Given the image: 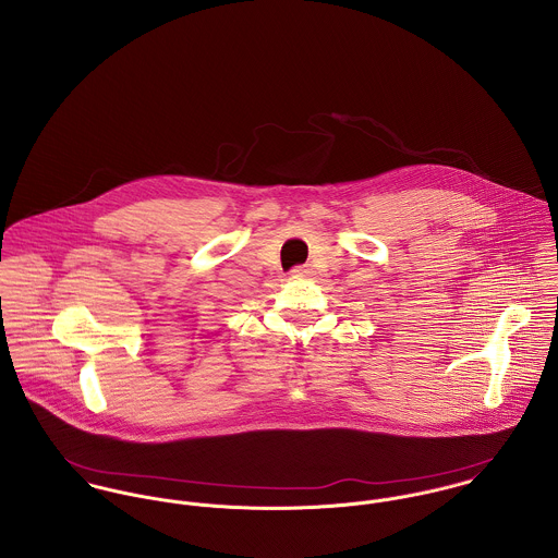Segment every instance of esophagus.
I'll list each match as a JSON object with an SVG mask.
<instances>
[{"mask_svg":"<svg viewBox=\"0 0 558 558\" xmlns=\"http://www.w3.org/2000/svg\"><path fill=\"white\" fill-rule=\"evenodd\" d=\"M292 272H294L296 277H310V275H314V268H312L310 264H305V266H294Z\"/></svg>","mask_w":558,"mask_h":558,"instance_id":"1","label":"esophagus"}]
</instances>
